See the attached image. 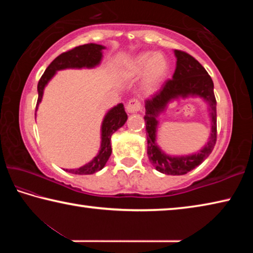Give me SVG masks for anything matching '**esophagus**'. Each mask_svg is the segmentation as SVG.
<instances>
[{
	"instance_id": "esophagus-1",
	"label": "esophagus",
	"mask_w": 253,
	"mask_h": 253,
	"mask_svg": "<svg viewBox=\"0 0 253 253\" xmlns=\"http://www.w3.org/2000/svg\"><path fill=\"white\" fill-rule=\"evenodd\" d=\"M126 109L129 114H135V113H137V111L140 110V102L137 99H131L128 101Z\"/></svg>"
}]
</instances>
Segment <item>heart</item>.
<instances>
[{
  "mask_svg": "<svg viewBox=\"0 0 253 253\" xmlns=\"http://www.w3.org/2000/svg\"><path fill=\"white\" fill-rule=\"evenodd\" d=\"M169 70V60L164 54L156 52H143L126 63L123 74L128 78H137L144 74L143 90L152 93L165 80Z\"/></svg>",
  "mask_w": 253,
  "mask_h": 253,
  "instance_id": "heart-1",
  "label": "heart"
}]
</instances>
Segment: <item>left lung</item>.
<instances>
[{
  "label": "left lung",
  "instance_id": "left-lung-1",
  "mask_svg": "<svg viewBox=\"0 0 253 253\" xmlns=\"http://www.w3.org/2000/svg\"><path fill=\"white\" fill-rule=\"evenodd\" d=\"M176 57L172 79L151 99L145 100V123L147 131V154L149 162L158 172L168 175H184L203 163L212 153L216 142V100L214 84L203 66L192 55L174 50ZM199 96L209 105L211 132L208 143L195 153L188 156H169L157 145L158 116L166 110L170 101L179 97Z\"/></svg>",
  "mask_w": 253,
  "mask_h": 253
}]
</instances>
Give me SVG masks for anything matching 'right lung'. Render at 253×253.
<instances>
[{
    "label": "right lung",
    "mask_w": 253,
    "mask_h": 253,
    "mask_svg": "<svg viewBox=\"0 0 253 253\" xmlns=\"http://www.w3.org/2000/svg\"><path fill=\"white\" fill-rule=\"evenodd\" d=\"M106 48L101 44L88 43L76 46L75 49L58 55L46 68L39 84H38V95H39V97H38L36 107V116L38 107H39L42 97H43L45 85L53 78L57 71L65 69H83V68L92 69V68L100 65L102 59V50ZM127 118V114L123 104H118L107 111L101 123V142L99 152L90 162L81 166V168L65 170L71 174L89 175L104 169L107 161L109 160L111 155V135L125 125Z\"/></svg>",
    "instance_id": "add662e5"
}]
</instances>
